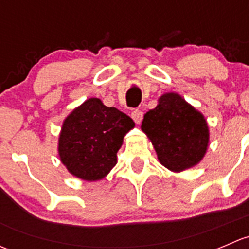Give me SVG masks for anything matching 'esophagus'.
Returning <instances> with one entry per match:
<instances>
[{"label":"esophagus","instance_id":"34e87169","mask_svg":"<svg viewBox=\"0 0 249 249\" xmlns=\"http://www.w3.org/2000/svg\"><path fill=\"white\" fill-rule=\"evenodd\" d=\"M131 118L134 119V122L136 123V124H140L141 122H142V118H143V112L140 109H135L134 112L131 113Z\"/></svg>","mask_w":249,"mask_h":249}]
</instances>
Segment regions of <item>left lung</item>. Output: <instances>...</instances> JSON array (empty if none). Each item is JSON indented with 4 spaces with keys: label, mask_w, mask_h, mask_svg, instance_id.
I'll return each instance as SVG.
<instances>
[{
    "label": "left lung",
    "mask_w": 249,
    "mask_h": 249,
    "mask_svg": "<svg viewBox=\"0 0 249 249\" xmlns=\"http://www.w3.org/2000/svg\"><path fill=\"white\" fill-rule=\"evenodd\" d=\"M142 131L152 142L158 160L172 172L199 164L210 143L208 124L201 112L177 92H166L143 117Z\"/></svg>",
    "instance_id": "left-lung-1"
}]
</instances>
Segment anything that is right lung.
Instances as JSON below:
<instances>
[{"mask_svg":"<svg viewBox=\"0 0 249 249\" xmlns=\"http://www.w3.org/2000/svg\"><path fill=\"white\" fill-rule=\"evenodd\" d=\"M134 126L129 115L105 106L97 97L85 100L62 123L60 160L74 177L88 182L102 179L117 165L118 150Z\"/></svg>","mask_w":249,"mask_h":249,"instance_id":"add662e5","label":"right lung"}]
</instances>
